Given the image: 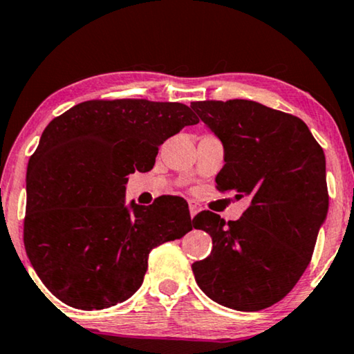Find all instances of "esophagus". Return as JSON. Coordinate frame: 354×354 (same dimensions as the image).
Segmentation results:
<instances>
[{
	"instance_id": "1",
	"label": "esophagus",
	"mask_w": 354,
	"mask_h": 354,
	"mask_svg": "<svg viewBox=\"0 0 354 354\" xmlns=\"http://www.w3.org/2000/svg\"><path fill=\"white\" fill-rule=\"evenodd\" d=\"M189 211H190V217H194L195 214H197V212L201 211V206L197 203V201L190 200L189 201Z\"/></svg>"
}]
</instances>
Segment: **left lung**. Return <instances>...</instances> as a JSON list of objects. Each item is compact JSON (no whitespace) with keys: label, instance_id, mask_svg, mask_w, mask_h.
<instances>
[{"label":"left lung","instance_id":"left-lung-1","mask_svg":"<svg viewBox=\"0 0 354 354\" xmlns=\"http://www.w3.org/2000/svg\"><path fill=\"white\" fill-rule=\"evenodd\" d=\"M190 106L225 148L216 189L250 200L238 221L211 211L194 217L212 238L209 257L192 265L195 280L217 304L263 310L283 299L310 263L329 206L323 148L298 116L254 100Z\"/></svg>","mask_w":354,"mask_h":354}]
</instances>
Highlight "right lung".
Here are the masks:
<instances>
[{"label": "right lung", "instance_id": "add662e5", "mask_svg": "<svg viewBox=\"0 0 354 354\" xmlns=\"http://www.w3.org/2000/svg\"><path fill=\"white\" fill-rule=\"evenodd\" d=\"M200 120L187 105L86 100L42 132L26 171V255L64 304L100 310L131 298L149 252L192 230L186 201L124 206L127 175L149 171L167 138Z\"/></svg>", "mask_w": 354, "mask_h": 354}]
</instances>
